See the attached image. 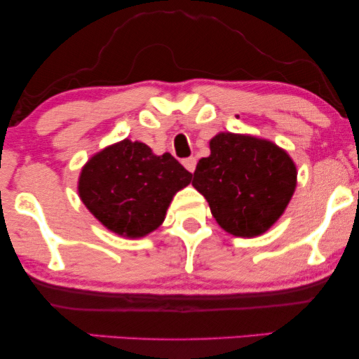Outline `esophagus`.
Here are the masks:
<instances>
[{"label":"esophagus","instance_id":"1","mask_svg":"<svg viewBox=\"0 0 359 359\" xmlns=\"http://www.w3.org/2000/svg\"><path fill=\"white\" fill-rule=\"evenodd\" d=\"M183 165H184L186 170L193 173V171L196 170V158H194V156H189V158H184V160H183Z\"/></svg>","mask_w":359,"mask_h":359}]
</instances>
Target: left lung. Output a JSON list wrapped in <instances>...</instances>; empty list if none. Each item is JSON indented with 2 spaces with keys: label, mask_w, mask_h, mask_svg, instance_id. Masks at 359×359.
<instances>
[{
  "label": "left lung",
  "mask_w": 359,
  "mask_h": 359,
  "mask_svg": "<svg viewBox=\"0 0 359 359\" xmlns=\"http://www.w3.org/2000/svg\"><path fill=\"white\" fill-rule=\"evenodd\" d=\"M296 166L271 142L238 134L210 140V155L201 158L193 186L208 199L224 230L255 237L271 227L296 189Z\"/></svg>",
  "instance_id": "1"
}]
</instances>
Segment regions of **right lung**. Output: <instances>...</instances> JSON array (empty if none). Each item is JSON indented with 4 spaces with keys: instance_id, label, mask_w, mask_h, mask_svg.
Here are the masks:
<instances>
[{
    "instance_id": "1",
    "label": "right lung",
    "mask_w": 359,
    "mask_h": 359,
    "mask_svg": "<svg viewBox=\"0 0 359 359\" xmlns=\"http://www.w3.org/2000/svg\"><path fill=\"white\" fill-rule=\"evenodd\" d=\"M193 175L170 154L154 155L142 142L122 140L96 154L81 171L83 204L112 232L144 237L163 222L176 191Z\"/></svg>"
}]
</instances>
